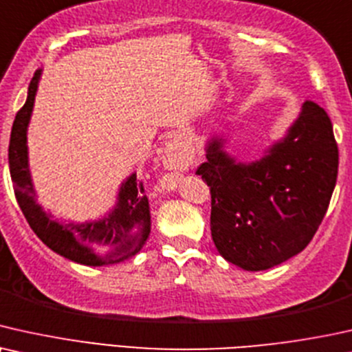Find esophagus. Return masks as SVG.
Listing matches in <instances>:
<instances>
[{
  "instance_id": "esophagus-1",
  "label": "esophagus",
  "mask_w": 352,
  "mask_h": 352,
  "mask_svg": "<svg viewBox=\"0 0 352 352\" xmlns=\"http://www.w3.org/2000/svg\"><path fill=\"white\" fill-rule=\"evenodd\" d=\"M162 162L167 168H182L188 166V154L184 149V146L179 142H170L166 144L162 153ZM175 186V180L173 179H166L161 182L159 188L161 191H170Z\"/></svg>"
}]
</instances>
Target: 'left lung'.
<instances>
[{
	"mask_svg": "<svg viewBox=\"0 0 352 352\" xmlns=\"http://www.w3.org/2000/svg\"><path fill=\"white\" fill-rule=\"evenodd\" d=\"M206 142L196 173L210 186V233L219 254L248 272L267 270L296 256L316 235L338 175V146L330 117L306 100L287 132L254 161Z\"/></svg>",
	"mask_w": 352,
	"mask_h": 352,
	"instance_id": "1",
	"label": "left lung"
}]
</instances>
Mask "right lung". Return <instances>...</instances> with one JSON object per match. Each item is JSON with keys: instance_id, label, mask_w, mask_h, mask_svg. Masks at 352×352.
<instances>
[{"instance_id": "add662e5", "label": "right lung", "mask_w": 352, "mask_h": 352, "mask_svg": "<svg viewBox=\"0 0 352 352\" xmlns=\"http://www.w3.org/2000/svg\"><path fill=\"white\" fill-rule=\"evenodd\" d=\"M43 69L32 78L27 101L14 119L9 140V172L19 208L36 236L50 250L82 265L101 267L119 264L137 256L151 233L149 201L137 182V172L122 182L116 204L100 219L60 220L46 212L36 201V191L29 167L27 130L35 106V96Z\"/></svg>"}]
</instances>
